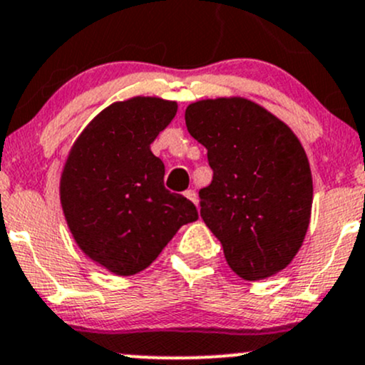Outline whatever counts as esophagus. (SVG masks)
I'll use <instances>...</instances> for the list:
<instances>
[{
    "instance_id": "obj_1",
    "label": "esophagus",
    "mask_w": 365,
    "mask_h": 365,
    "mask_svg": "<svg viewBox=\"0 0 365 365\" xmlns=\"http://www.w3.org/2000/svg\"><path fill=\"white\" fill-rule=\"evenodd\" d=\"M185 197L189 199V201L194 202V204H197V194H195L194 190H187L185 192Z\"/></svg>"
}]
</instances>
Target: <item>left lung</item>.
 <instances>
[{
    "instance_id": "obj_1",
    "label": "left lung",
    "mask_w": 365,
    "mask_h": 365,
    "mask_svg": "<svg viewBox=\"0 0 365 365\" xmlns=\"http://www.w3.org/2000/svg\"><path fill=\"white\" fill-rule=\"evenodd\" d=\"M189 133L207 149L213 182L199 192L201 216L244 280L284 270L310 225L314 183L302 142L286 123L244 97L197 100Z\"/></svg>"
}]
</instances>
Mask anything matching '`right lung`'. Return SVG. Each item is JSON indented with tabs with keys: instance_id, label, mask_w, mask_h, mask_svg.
Instances as JSON below:
<instances>
[{
	"instance_id": "right-lung-1",
	"label": "right lung",
	"mask_w": 365,
	"mask_h": 365,
	"mask_svg": "<svg viewBox=\"0 0 365 365\" xmlns=\"http://www.w3.org/2000/svg\"><path fill=\"white\" fill-rule=\"evenodd\" d=\"M178 110L173 100L131 97L95 115L72 143L60 204L79 250L119 277L158 258L178 228L199 218L189 199L164 189L150 143Z\"/></svg>"
}]
</instances>
